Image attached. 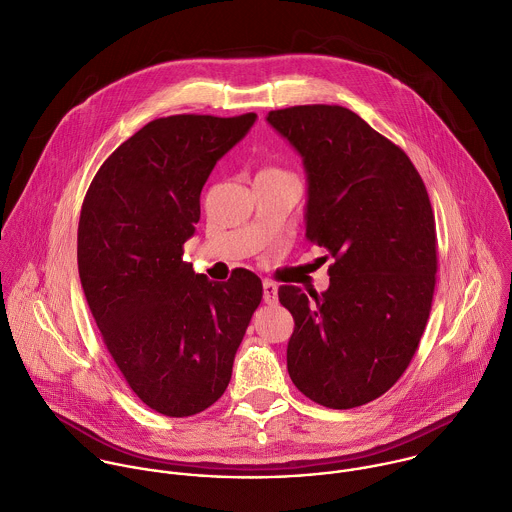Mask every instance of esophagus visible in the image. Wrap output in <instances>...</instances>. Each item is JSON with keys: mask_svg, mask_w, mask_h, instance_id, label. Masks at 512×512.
I'll return each mask as SVG.
<instances>
[{"mask_svg": "<svg viewBox=\"0 0 512 512\" xmlns=\"http://www.w3.org/2000/svg\"><path fill=\"white\" fill-rule=\"evenodd\" d=\"M263 301L267 305H275L277 303V285L271 281L263 283Z\"/></svg>", "mask_w": 512, "mask_h": 512, "instance_id": "1", "label": "esophagus"}]
</instances>
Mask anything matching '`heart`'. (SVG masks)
<instances>
[{
  "mask_svg": "<svg viewBox=\"0 0 512 512\" xmlns=\"http://www.w3.org/2000/svg\"><path fill=\"white\" fill-rule=\"evenodd\" d=\"M281 173H283V171L277 169V167H265V169H261L259 175H281Z\"/></svg>",
  "mask_w": 512,
  "mask_h": 512,
  "instance_id": "b5f03b06",
  "label": "heart"
}]
</instances>
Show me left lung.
<instances>
[{"label":"left lung","mask_w":512,"mask_h":512,"mask_svg":"<svg viewBox=\"0 0 512 512\" xmlns=\"http://www.w3.org/2000/svg\"><path fill=\"white\" fill-rule=\"evenodd\" d=\"M267 121L303 157L305 237L335 259L325 293L279 287L295 319L289 377L323 407L367 405L407 371L431 313L439 259L427 187L407 153L347 107L295 105Z\"/></svg>","instance_id":"1"}]
</instances>
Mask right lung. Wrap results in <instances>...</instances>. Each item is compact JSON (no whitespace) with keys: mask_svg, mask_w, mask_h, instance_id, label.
Masks as SVG:
<instances>
[{"mask_svg":"<svg viewBox=\"0 0 512 512\" xmlns=\"http://www.w3.org/2000/svg\"><path fill=\"white\" fill-rule=\"evenodd\" d=\"M255 119H153L103 161L81 205L77 267L89 311L131 391L165 417L197 415L225 393L263 297L247 269L215 283L183 261L209 173Z\"/></svg>","mask_w":512,"mask_h":512,"instance_id":"1","label":"right lung"}]
</instances>
